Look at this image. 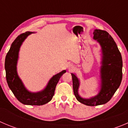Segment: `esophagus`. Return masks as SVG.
Returning <instances> with one entry per match:
<instances>
[{
  "label": "esophagus",
  "instance_id": "obj_1",
  "mask_svg": "<svg viewBox=\"0 0 128 128\" xmlns=\"http://www.w3.org/2000/svg\"><path fill=\"white\" fill-rule=\"evenodd\" d=\"M68 68H69V69H72V68H73V66H72V65H71V64H70V65L68 66Z\"/></svg>",
  "mask_w": 128,
  "mask_h": 128
}]
</instances>
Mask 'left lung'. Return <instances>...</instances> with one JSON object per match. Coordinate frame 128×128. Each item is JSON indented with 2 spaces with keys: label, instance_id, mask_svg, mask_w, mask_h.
Listing matches in <instances>:
<instances>
[{
  "label": "left lung",
  "instance_id": "obj_1",
  "mask_svg": "<svg viewBox=\"0 0 128 128\" xmlns=\"http://www.w3.org/2000/svg\"><path fill=\"white\" fill-rule=\"evenodd\" d=\"M94 38L100 44L102 51V66L100 70L101 90L96 96L84 99L78 95L80 82L74 74H71L73 92L76 99L86 106H96L108 102L120 86L122 78V60L115 41L108 32L95 30Z\"/></svg>",
  "mask_w": 128,
  "mask_h": 128
}]
</instances>
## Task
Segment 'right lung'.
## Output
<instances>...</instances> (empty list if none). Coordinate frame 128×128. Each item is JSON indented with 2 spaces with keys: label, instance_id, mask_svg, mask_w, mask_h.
<instances>
[{
  "label": "right lung",
  "instance_id": "right-lung-1",
  "mask_svg": "<svg viewBox=\"0 0 128 128\" xmlns=\"http://www.w3.org/2000/svg\"><path fill=\"white\" fill-rule=\"evenodd\" d=\"M32 33H33L27 32L20 34L11 44L5 59L6 80L9 88L21 103L30 106H42L52 100L56 85L62 75L66 72V70L54 76L43 91L31 93L25 88L18 75L16 65L20 46L26 37Z\"/></svg>",
  "mask_w": 128,
  "mask_h": 128
}]
</instances>
